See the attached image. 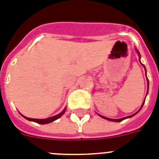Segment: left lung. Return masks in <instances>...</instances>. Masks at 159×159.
<instances>
[{"instance_id": "left-lung-1", "label": "left lung", "mask_w": 159, "mask_h": 159, "mask_svg": "<svg viewBox=\"0 0 159 159\" xmlns=\"http://www.w3.org/2000/svg\"><path fill=\"white\" fill-rule=\"evenodd\" d=\"M136 49V52H137V55H138V57H139V61H140V63L141 64V61H140V60H141V55H140V52H139V51L137 50V48H135ZM141 65H143V67L145 68V75H146V69H145V65H143V64H141ZM146 79H147V85H148V89H149V80H148V78H147V76H146ZM148 94V90H147V92H146V94ZM145 100H144V102H142V105H141V108L139 109V110L137 111V112L136 113H134V114L133 115H131V116H126V117H124V118H120V119H111V118H107V117H105V116H101V115H99V114H98V116H101L102 117V118H103V119H106V120H110V121H113V122H120V121H122V120H125V119H128V118H131V117H133V116H135L136 114H137V113L139 112L140 111H141V109L142 108V107H143V105H144V103H145Z\"/></svg>"}]
</instances>
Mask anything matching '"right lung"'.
<instances>
[{"label": "right lung", "instance_id": "1", "mask_svg": "<svg viewBox=\"0 0 159 159\" xmlns=\"http://www.w3.org/2000/svg\"><path fill=\"white\" fill-rule=\"evenodd\" d=\"M65 111H66V107L64 109L61 113H59L58 115H56L54 116H52V117H49V118H47V119H32V118H28L26 116H24L23 115H22L21 113L20 114L22 115V116L24 117V118L27 120H30V121H33V122H35V123H38V124H40V125H46V124H49L51 122H53V121L57 120V119H59L60 117L64 115V113L65 112Z\"/></svg>", "mask_w": 159, "mask_h": 159}]
</instances>
